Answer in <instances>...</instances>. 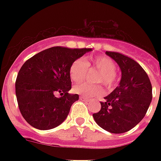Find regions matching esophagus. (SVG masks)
Returning a JSON list of instances; mask_svg holds the SVG:
<instances>
[{"mask_svg": "<svg viewBox=\"0 0 161 161\" xmlns=\"http://www.w3.org/2000/svg\"><path fill=\"white\" fill-rule=\"evenodd\" d=\"M79 98H80V100H83V101L87 100V98H86L85 97H83V96H80V97H79Z\"/></svg>", "mask_w": 161, "mask_h": 161, "instance_id": "34e87169", "label": "esophagus"}]
</instances>
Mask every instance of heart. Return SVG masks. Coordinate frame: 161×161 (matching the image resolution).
<instances>
[{
    "label": "heart",
    "instance_id": "heart-1",
    "mask_svg": "<svg viewBox=\"0 0 161 161\" xmlns=\"http://www.w3.org/2000/svg\"><path fill=\"white\" fill-rule=\"evenodd\" d=\"M92 67L99 71L95 78V82L102 83L106 88L111 89L117 83L115 73V63L107 56H99L86 62L83 59H77L72 63L69 70L71 79L74 82H82L86 78L88 68ZM73 92L87 98L99 97L103 93V89L99 84L78 83L73 87Z\"/></svg>",
    "mask_w": 161,
    "mask_h": 161
}]
</instances>
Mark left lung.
<instances>
[{"mask_svg":"<svg viewBox=\"0 0 161 161\" xmlns=\"http://www.w3.org/2000/svg\"><path fill=\"white\" fill-rule=\"evenodd\" d=\"M121 70L119 86L101 102L95 122L113 134H122L136 126L145 117L152 100V86L147 73L134 59L116 52L107 51Z\"/></svg>","mask_w":161,"mask_h":161,"instance_id":"1","label":"left lung"}]
</instances>
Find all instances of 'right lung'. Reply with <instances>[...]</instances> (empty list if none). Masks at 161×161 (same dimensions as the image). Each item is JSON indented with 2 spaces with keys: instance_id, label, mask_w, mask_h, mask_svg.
<instances>
[{
  "instance_id": "obj_1",
  "label": "right lung",
  "mask_w": 161,
  "mask_h": 161,
  "mask_svg": "<svg viewBox=\"0 0 161 161\" xmlns=\"http://www.w3.org/2000/svg\"><path fill=\"white\" fill-rule=\"evenodd\" d=\"M92 48L53 47L24 63L16 81L19 109L29 125L37 130L58 127L67 119L78 94H70L72 63ZM60 93L61 97H55Z\"/></svg>"
}]
</instances>
